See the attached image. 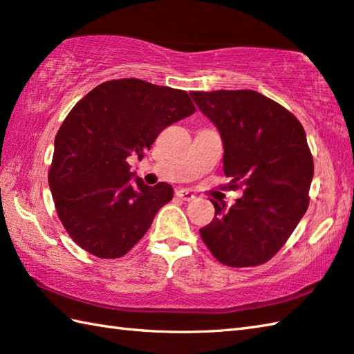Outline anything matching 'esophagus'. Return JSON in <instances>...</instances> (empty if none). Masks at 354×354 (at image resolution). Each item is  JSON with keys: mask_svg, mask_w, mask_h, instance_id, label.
Instances as JSON below:
<instances>
[{"mask_svg": "<svg viewBox=\"0 0 354 354\" xmlns=\"http://www.w3.org/2000/svg\"><path fill=\"white\" fill-rule=\"evenodd\" d=\"M176 196H178V198H181L183 201H193L194 198H196L192 192H189V190H184V189L178 190V192H176Z\"/></svg>", "mask_w": 354, "mask_h": 354, "instance_id": "obj_1", "label": "esophagus"}]
</instances>
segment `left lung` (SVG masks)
<instances>
[{"mask_svg":"<svg viewBox=\"0 0 354 354\" xmlns=\"http://www.w3.org/2000/svg\"><path fill=\"white\" fill-rule=\"evenodd\" d=\"M221 133L234 205H214L201 237L214 257L232 268L272 259L309 207L313 158L301 123L281 104L251 89L190 93Z\"/></svg>","mask_w":354,"mask_h":354,"instance_id":"8db88e82","label":"left lung"}]
</instances>
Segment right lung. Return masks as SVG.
Here are the masks:
<instances>
[{"label":"right lung","mask_w":354,"mask_h":354,"mask_svg":"<svg viewBox=\"0 0 354 354\" xmlns=\"http://www.w3.org/2000/svg\"><path fill=\"white\" fill-rule=\"evenodd\" d=\"M196 111L181 89L140 79L109 80L82 99L57 131L48 184L59 219L80 248L123 257L173 198L131 171L165 127Z\"/></svg>","instance_id":"1"}]
</instances>
